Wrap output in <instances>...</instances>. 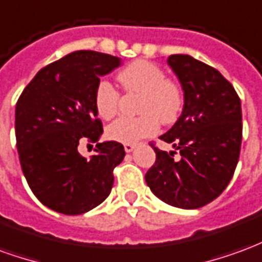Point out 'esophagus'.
Returning <instances> with one entry per match:
<instances>
[{
    "label": "esophagus",
    "mask_w": 262,
    "mask_h": 262,
    "mask_svg": "<svg viewBox=\"0 0 262 262\" xmlns=\"http://www.w3.org/2000/svg\"><path fill=\"white\" fill-rule=\"evenodd\" d=\"M123 147H125L126 153H130V151H133V148H135V144H132V143H125Z\"/></svg>",
    "instance_id": "obj_1"
}]
</instances>
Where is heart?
<instances>
[{"mask_svg": "<svg viewBox=\"0 0 262 262\" xmlns=\"http://www.w3.org/2000/svg\"><path fill=\"white\" fill-rule=\"evenodd\" d=\"M118 80L127 94H139V118H120L106 130L111 140L137 143L153 136L159 130V120L164 125L172 123L184 102L181 86L165 78L159 66L146 60H137L122 70ZM120 95L108 81H101L95 90V109L105 120L114 118L119 111Z\"/></svg>", "mask_w": 262, "mask_h": 262, "instance_id": "b5f03b06", "label": "heart"}]
</instances>
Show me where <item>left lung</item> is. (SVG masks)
Segmentation results:
<instances>
[{
	"mask_svg": "<svg viewBox=\"0 0 262 262\" xmlns=\"http://www.w3.org/2000/svg\"><path fill=\"white\" fill-rule=\"evenodd\" d=\"M184 90V109L176 125L160 136L180 151H156L146 172L151 192L171 206L202 208L223 192L238 163L242 103L219 71L188 54L167 59Z\"/></svg>",
	"mask_w": 262,
	"mask_h": 262,
	"instance_id": "obj_1",
	"label": "left lung"
}]
</instances>
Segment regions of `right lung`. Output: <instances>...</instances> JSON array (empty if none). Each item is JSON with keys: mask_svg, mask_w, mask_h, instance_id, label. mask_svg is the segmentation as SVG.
I'll list each match as a JSON object with an SVG mask.
<instances>
[{"mask_svg": "<svg viewBox=\"0 0 262 262\" xmlns=\"http://www.w3.org/2000/svg\"><path fill=\"white\" fill-rule=\"evenodd\" d=\"M111 54L78 50L50 63L20 94L15 108V136L20 167L40 202L59 213L81 214L102 203L114 185V168L125 148L97 143V154L78 153L82 142L102 135L95 90L102 75L119 67Z\"/></svg>", "mask_w": 262, "mask_h": 262, "instance_id": "add662e5", "label": "right lung"}]
</instances>
